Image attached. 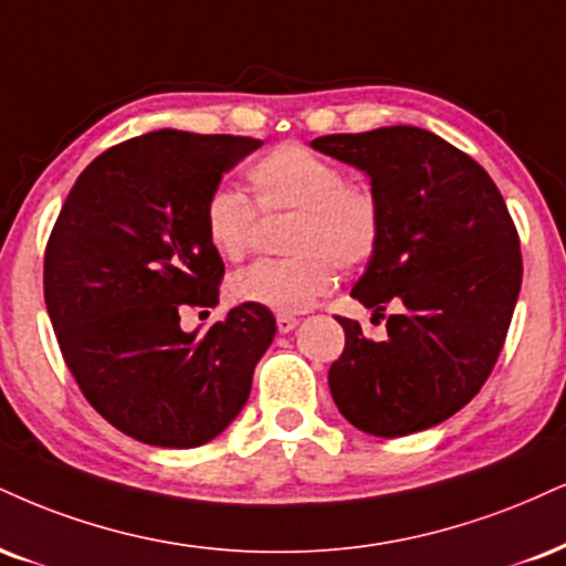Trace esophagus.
Instances as JSON below:
<instances>
[{
  "instance_id": "esophagus-1",
  "label": "esophagus",
  "mask_w": 566,
  "mask_h": 566,
  "mask_svg": "<svg viewBox=\"0 0 566 566\" xmlns=\"http://www.w3.org/2000/svg\"><path fill=\"white\" fill-rule=\"evenodd\" d=\"M297 326V318L295 316H287V313H282V316H276V329L282 332V335H287Z\"/></svg>"
}]
</instances>
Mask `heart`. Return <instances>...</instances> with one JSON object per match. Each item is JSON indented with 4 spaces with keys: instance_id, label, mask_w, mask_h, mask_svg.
<instances>
[{
    "instance_id": "b5f03b06",
    "label": "heart",
    "mask_w": 566,
    "mask_h": 566,
    "mask_svg": "<svg viewBox=\"0 0 566 566\" xmlns=\"http://www.w3.org/2000/svg\"><path fill=\"white\" fill-rule=\"evenodd\" d=\"M248 184L261 213H292L290 258L258 261L229 282L231 301L274 313L308 311L335 284V263L356 269L382 240V202L371 184L345 179L335 160L301 142H284L248 168ZM258 213L248 197L216 187L202 208L210 250L237 263L248 255Z\"/></svg>"
}]
</instances>
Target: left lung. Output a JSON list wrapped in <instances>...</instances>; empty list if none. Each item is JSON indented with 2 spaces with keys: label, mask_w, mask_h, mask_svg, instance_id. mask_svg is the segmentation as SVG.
I'll return each instance as SVG.
<instances>
[{
  "label": "left lung",
  "mask_w": 566,
  "mask_h": 566,
  "mask_svg": "<svg viewBox=\"0 0 566 566\" xmlns=\"http://www.w3.org/2000/svg\"><path fill=\"white\" fill-rule=\"evenodd\" d=\"M311 147L364 171L382 202V240L350 295L374 316L400 305L382 343L337 316L332 398L366 434L430 430L480 392L512 324L522 253L506 202L480 163L427 128L329 134Z\"/></svg>",
  "instance_id": "1"
}]
</instances>
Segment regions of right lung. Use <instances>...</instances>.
I'll list each match as a JSON object with an SVG mask.
<instances>
[{
  "label": "right lung",
  "mask_w": 566,
  "mask_h": 566,
  "mask_svg": "<svg viewBox=\"0 0 566 566\" xmlns=\"http://www.w3.org/2000/svg\"><path fill=\"white\" fill-rule=\"evenodd\" d=\"M261 139L160 128L84 168L44 253V303L60 350L99 417L128 438L197 448L221 434L276 335L269 308L237 305L206 335L184 305L213 308L223 261L202 208Z\"/></svg>",
  "instance_id": "1"
}]
</instances>
